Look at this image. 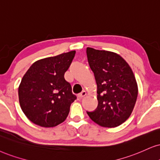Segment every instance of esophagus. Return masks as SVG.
I'll return each mask as SVG.
<instances>
[{"label":"esophagus","instance_id":"esophagus-1","mask_svg":"<svg viewBox=\"0 0 160 160\" xmlns=\"http://www.w3.org/2000/svg\"><path fill=\"white\" fill-rule=\"evenodd\" d=\"M86 94H87V93H86V91H82V92L81 93H80V94H78V99H80H80L83 98L86 95Z\"/></svg>","mask_w":160,"mask_h":160}]
</instances>
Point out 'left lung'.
<instances>
[{
	"label": "left lung",
	"mask_w": 160,
	"mask_h": 160,
	"mask_svg": "<svg viewBox=\"0 0 160 160\" xmlns=\"http://www.w3.org/2000/svg\"><path fill=\"white\" fill-rule=\"evenodd\" d=\"M88 62L98 85V105L87 112L92 120L106 128H114L130 117L138 88L127 62L114 52L87 47Z\"/></svg>",
	"instance_id": "obj_1"
}]
</instances>
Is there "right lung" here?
Returning <instances> with one entry per match:
<instances>
[{
  "label": "right lung",
  "instance_id": "obj_1",
  "mask_svg": "<svg viewBox=\"0 0 160 160\" xmlns=\"http://www.w3.org/2000/svg\"><path fill=\"white\" fill-rule=\"evenodd\" d=\"M75 51L34 62L24 74L18 88L19 102L30 121L49 128L66 120L71 104L77 99L64 78Z\"/></svg>",
  "mask_w": 160,
  "mask_h": 160
}]
</instances>
